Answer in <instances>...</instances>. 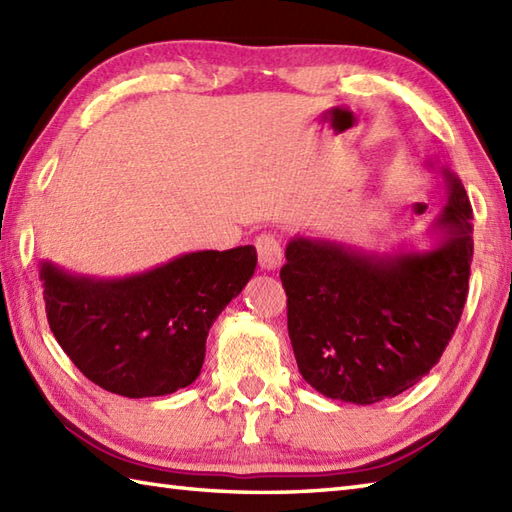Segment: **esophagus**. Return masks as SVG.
I'll list each match as a JSON object with an SVG mask.
<instances>
[{
  "label": "esophagus",
  "mask_w": 512,
  "mask_h": 512,
  "mask_svg": "<svg viewBox=\"0 0 512 512\" xmlns=\"http://www.w3.org/2000/svg\"><path fill=\"white\" fill-rule=\"evenodd\" d=\"M257 246V255H259V266L264 270H277L281 266V259H284V248H281V242L270 233L259 235L255 239Z\"/></svg>",
  "instance_id": "esophagus-1"
}]
</instances>
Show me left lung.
<instances>
[{"instance_id":"obj_1","label":"left lung","mask_w":512,"mask_h":512,"mask_svg":"<svg viewBox=\"0 0 512 512\" xmlns=\"http://www.w3.org/2000/svg\"><path fill=\"white\" fill-rule=\"evenodd\" d=\"M447 184L428 239L391 253L295 235L281 284L303 380L325 398L372 405L416 385L440 361L469 295L473 209L462 180L427 160ZM418 241H429L420 249Z\"/></svg>"}]
</instances>
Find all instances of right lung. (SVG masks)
Returning a JSON list of instances; mask_svg holds the SVG:
<instances>
[{"mask_svg": "<svg viewBox=\"0 0 512 512\" xmlns=\"http://www.w3.org/2000/svg\"><path fill=\"white\" fill-rule=\"evenodd\" d=\"M255 246L195 250L127 277L39 264L54 339L94 385L127 398L167 396L202 372L206 336L255 275Z\"/></svg>", "mask_w": 512, "mask_h": 512, "instance_id": "1", "label": "right lung"}]
</instances>
